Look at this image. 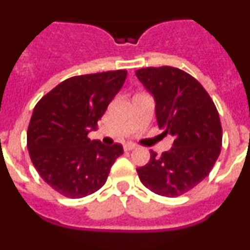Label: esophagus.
I'll use <instances>...</instances> for the list:
<instances>
[{"instance_id":"esophagus-1","label":"esophagus","mask_w":250,"mask_h":250,"mask_svg":"<svg viewBox=\"0 0 250 250\" xmlns=\"http://www.w3.org/2000/svg\"><path fill=\"white\" fill-rule=\"evenodd\" d=\"M124 149H125V151H130V150L135 149V144H131V143H127V144L124 145Z\"/></svg>"}]
</instances>
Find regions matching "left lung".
<instances>
[{
  "label": "left lung",
  "mask_w": 250,
  "mask_h": 250,
  "mask_svg": "<svg viewBox=\"0 0 250 250\" xmlns=\"http://www.w3.org/2000/svg\"><path fill=\"white\" fill-rule=\"evenodd\" d=\"M155 100L156 121L164 135L174 136L173 147L138 167L140 182L163 196H179L204 180L222 146L218 110L199 81L171 66L145 67L135 72Z\"/></svg>",
  "instance_id": "left-lung-1"
}]
</instances>
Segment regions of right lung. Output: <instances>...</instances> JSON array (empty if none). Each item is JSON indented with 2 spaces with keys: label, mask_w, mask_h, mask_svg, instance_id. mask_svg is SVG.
<instances>
[{
  "label": "right lung",
  "mask_w": 250,
  "mask_h": 250,
  "mask_svg": "<svg viewBox=\"0 0 250 250\" xmlns=\"http://www.w3.org/2000/svg\"><path fill=\"white\" fill-rule=\"evenodd\" d=\"M127 71L70 77L35 106L27 129V149L40 176L72 199L98 191L106 183L123 145L111 146L87 138L98 127Z\"/></svg>",
  "instance_id": "right-lung-1"
}]
</instances>
